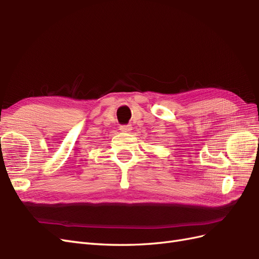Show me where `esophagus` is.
Instances as JSON below:
<instances>
[{"label": "esophagus", "instance_id": "esophagus-1", "mask_svg": "<svg viewBox=\"0 0 259 259\" xmlns=\"http://www.w3.org/2000/svg\"><path fill=\"white\" fill-rule=\"evenodd\" d=\"M120 131H122V132H131V131H132V125H131V124L121 125V126H120Z\"/></svg>", "mask_w": 259, "mask_h": 259}]
</instances>
